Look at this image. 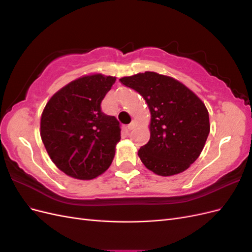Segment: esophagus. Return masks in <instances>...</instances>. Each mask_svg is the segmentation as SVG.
<instances>
[{
  "mask_svg": "<svg viewBox=\"0 0 252 252\" xmlns=\"http://www.w3.org/2000/svg\"><path fill=\"white\" fill-rule=\"evenodd\" d=\"M134 127H135V123H134V122H131V123L127 126V129H128V130H132Z\"/></svg>",
  "mask_w": 252,
  "mask_h": 252,
  "instance_id": "esophagus-1",
  "label": "esophagus"
}]
</instances>
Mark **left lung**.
<instances>
[{
	"label": "left lung",
	"instance_id": "obj_1",
	"mask_svg": "<svg viewBox=\"0 0 252 252\" xmlns=\"http://www.w3.org/2000/svg\"><path fill=\"white\" fill-rule=\"evenodd\" d=\"M146 101L150 139L138 152L147 169L169 177L188 169L200 157L210 131L205 104L184 84L154 71L120 79Z\"/></svg>",
	"mask_w": 252,
	"mask_h": 252
}]
</instances>
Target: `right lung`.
Wrapping results in <instances>:
<instances>
[{"mask_svg": "<svg viewBox=\"0 0 252 252\" xmlns=\"http://www.w3.org/2000/svg\"><path fill=\"white\" fill-rule=\"evenodd\" d=\"M116 77L94 73L68 83L42 112L40 133L51 161L78 180H91L109 168L121 140L119 121L101 103Z\"/></svg>", "mask_w": 252, "mask_h": 252, "instance_id": "add662e5", "label": "right lung"}]
</instances>
